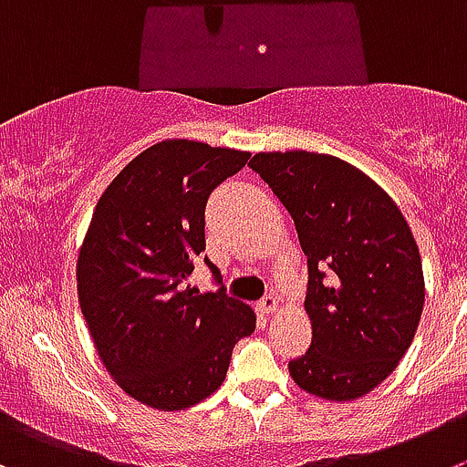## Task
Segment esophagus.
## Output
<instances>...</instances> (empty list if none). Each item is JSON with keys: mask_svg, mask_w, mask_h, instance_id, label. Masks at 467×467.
I'll use <instances>...</instances> for the list:
<instances>
[{"mask_svg": "<svg viewBox=\"0 0 467 467\" xmlns=\"http://www.w3.org/2000/svg\"><path fill=\"white\" fill-rule=\"evenodd\" d=\"M277 307H279V300L273 296V293H268V296H264L259 300L261 314H273V312H277Z\"/></svg>", "mask_w": 467, "mask_h": 467, "instance_id": "esophagus-1", "label": "esophagus"}]
</instances>
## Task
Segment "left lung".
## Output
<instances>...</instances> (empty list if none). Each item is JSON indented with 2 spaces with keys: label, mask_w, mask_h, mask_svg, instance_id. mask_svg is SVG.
I'll return each instance as SVG.
<instances>
[{
  "label": "left lung",
  "mask_w": 467,
  "mask_h": 467,
  "mask_svg": "<svg viewBox=\"0 0 467 467\" xmlns=\"http://www.w3.org/2000/svg\"><path fill=\"white\" fill-rule=\"evenodd\" d=\"M250 167L291 213L307 256L312 346L288 362L291 379L330 401L371 392L397 369L424 307L410 226L383 188L332 155L256 153Z\"/></svg>",
  "instance_id": "left-lung-1"
}]
</instances>
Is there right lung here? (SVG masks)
Listing matches in <instances>:
<instances>
[{
    "label": "right lung",
    "instance_id": "1",
    "mask_svg": "<svg viewBox=\"0 0 467 467\" xmlns=\"http://www.w3.org/2000/svg\"><path fill=\"white\" fill-rule=\"evenodd\" d=\"M250 153L167 140L108 185L78 259V293L98 355L137 401L181 410L224 383L234 346L256 317L220 288H183L206 250V202Z\"/></svg>",
    "mask_w": 467,
    "mask_h": 467
}]
</instances>
